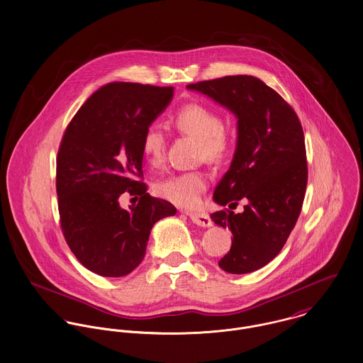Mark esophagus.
<instances>
[{"label": "esophagus", "mask_w": 363, "mask_h": 363, "mask_svg": "<svg viewBox=\"0 0 363 363\" xmlns=\"http://www.w3.org/2000/svg\"><path fill=\"white\" fill-rule=\"evenodd\" d=\"M186 214H188L189 218H191L196 225H199V226L207 228V226H211V225H213V221H211L210 216H208L207 213H204V211H201V213H186Z\"/></svg>", "instance_id": "34e87169"}]
</instances>
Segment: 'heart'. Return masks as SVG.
Listing matches in <instances>:
<instances>
[{
  "mask_svg": "<svg viewBox=\"0 0 363 363\" xmlns=\"http://www.w3.org/2000/svg\"><path fill=\"white\" fill-rule=\"evenodd\" d=\"M172 123L175 128L199 140V156L213 163L223 162L232 147V138L223 128L218 112L204 104H188L178 109ZM142 153L152 166L162 164L166 152V140L156 127H149L142 137ZM207 189V177L200 171H188L171 175L156 184V194L168 201L184 207L200 206Z\"/></svg>",
  "mask_w": 363,
  "mask_h": 363,
  "instance_id": "b5f03b06",
  "label": "heart"
}]
</instances>
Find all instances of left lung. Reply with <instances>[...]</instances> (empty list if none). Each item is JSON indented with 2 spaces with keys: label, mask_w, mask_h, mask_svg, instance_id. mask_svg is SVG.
Returning <instances> with one entry per match:
<instances>
[{
  "label": "left lung",
  "mask_w": 363,
  "mask_h": 363,
  "mask_svg": "<svg viewBox=\"0 0 363 363\" xmlns=\"http://www.w3.org/2000/svg\"><path fill=\"white\" fill-rule=\"evenodd\" d=\"M238 117V146L214 200L223 208L213 221L228 228L232 246L218 265L235 275L257 271L283 249L301 213L307 189L303 125L279 94L252 76H225L189 84Z\"/></svg>",
  "instance_id": "obj_1"
}]
</instances>
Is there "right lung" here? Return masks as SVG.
Returning <instances> with one entry per match:
<instances>
[{
	"label": "right lung",
	"instance_id": "right-lung-1",
	"mask_svg": "<svg viewBox=\"0 0 363 363\" xmlns=\"http://www.w3.org/2000/svg\"><path fill=\"white\" fill-rule=\"evenodd\" d=\"M172 86L109 83L96 89L67 124L56 157L60 229L86 269L120 278L145 257L150 230L177 208L146 192L142 137L166 109ZM123 194L140 200L130 211Z\"/></svg>",
	"mask_w": 363,
	"mask_h": 363
}]
</instances>
